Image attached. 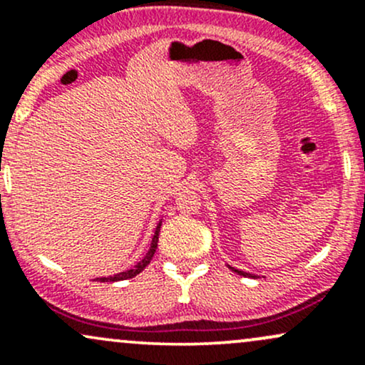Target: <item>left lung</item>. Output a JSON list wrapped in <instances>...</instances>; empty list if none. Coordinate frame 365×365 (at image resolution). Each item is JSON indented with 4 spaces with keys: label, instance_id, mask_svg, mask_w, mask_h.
I'll list each match as a JSON object with an SVG mask.
<instances>
[{
    "label": "left lung",
    "instance_id": "1",
    "mask_svg": "<svg viewBox=\"0 0 365 365\" xmlns=\"http://www.w3.org/2000/svg\"><path fill=\"white\" fill-rule=\"evenodd\" d=\"M230 269L235 271V273L242 274V276H249V278H257V276H254V274H250V273H244V271H238V269H235V267H230Z\"/></svg>",
    "mask_w": 365,
    "mask_h": 365
}]
</instances>
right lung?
Wrapping results in <instances>:
<instances>
[{"label":"right lung","instance_id":"obj_1","mask_svg":"<svg viewBox=\"0 0 365 365\" xmlns=\"http://www.w3.org/2000/svg\"><path fill=\"white\" fill-rule=\"evenodd\" d=\"M159 228H161V223L158 225V228H156V233H154V237H153V244H150V249H149V252L145 254V257L142 259L140 262H137L135 266L132 267V269H127V271H123V273H118V274H115V276H108V278H98V279H96V282H121V279H128V278H133V276H137V274H139V273H142V271L145 269V266H148V264L150 262V259H153V255H154V252H156V249H158Z\"/></svg>","mask_w":365,"mask_h":365}]
</instances>
